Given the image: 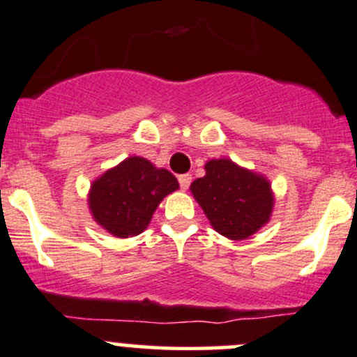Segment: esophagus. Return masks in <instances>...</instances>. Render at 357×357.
<instances>
[{"mask_svg":"<svg viewBox=\"0 0 357 357\" xmlns=\"http://www.w3.org/2000/svg\"><path fill=\"white\" fill-rule=\"evenodd\" d=\"M190 182H192V175H189V174L178 175V183H180V189H182V190L189 189Z\"/></svg>","mask_w":357,"mask_h":357,"instance_id":"esophagus-1","label":"esophagus"}]
</instances>
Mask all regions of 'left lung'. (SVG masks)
<instances>
[{
  "mask_svg": "<svg viewBox=\"0 0 357 357\" xmlns=\"http://www.w3.org/2000/svg\"><path fill=\"white\" fill-rule=\"evenodd\" d=\"M190 192L211 226L234 241L261 229L273 211L270 182L227 158L207 162L206 175L192 182Z\"/></svg>",
  "mask_w": 357,
  "mask_h": 357,
  "instance_id": "1",
  "label": "left lung"
}]
</instances>
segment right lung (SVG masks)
<instances>
[{
	"label": "right lung",
	"mask_w": 357,
	"mask_h": 357,
	"mask_svg": "<svg viewBox=\"0 0 357 357\" xmlns=\"http://www.w3.org/2000/svg\"><path fill=\"white\" fill-rule=\"evenodd\" d=\"M177 189V178L165 168L130 157L92 182L89 211L116 238H131L146 229L158 204Z\"/></svg>",
	"instance_id": "1"
}]
</instances>
